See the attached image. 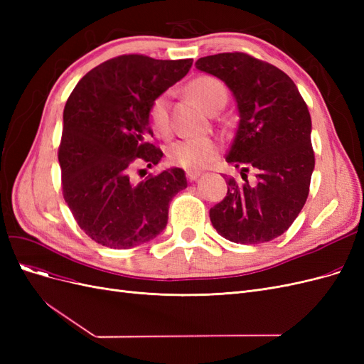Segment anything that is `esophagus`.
Here are the masks:
<instances>
[{
  "instance_id": "esophagus-1",
  "label": "esophagus",
  "mask_w": 364,
  "mask_h": 364,
  "mask_svg": "<svg viewBox=\"0 0 364 364\" xmlns=\"http://www.w3.org/2000/svg\"><path fill=\"white\" fill-rule=\"evenodd\" d=\"M199 176H200L199 171H186V179H188L190 182L196 181L197 178H199Z\"/></svg>"
}]
</instances>
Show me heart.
<instances>
[{
    "label": "heart",
    "instance_id": "obj_1",
    "mask_svg": "<svg viewBox=\"0 0 364 364\" xmlns=\"http://www.w3.org/2000/svg\"><path fill=\"white\" fill-rule=\"evenodd\" d=\"M190 92L206 111L217 102H226L223 83L211 75H200L190 83ZM150 127L158 136H168L170 121V94L164 92L151 102L149 109ZM220 153L218 141L213 138H185L174 141L167 149V159L171 165L186 170H200L211 164Z\"/></svg>",
    "mask_w": 364,
    "mask_h": 364
}]
</instances>
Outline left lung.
I'll return each instance as SVG.
<instances>
[{
	"instance_id": "left-lung-1",
	"label": "left lung",
	"mask_w": 364,
	"mask_h": 364,
	"mask_svg": "<svg viewBox=\"0 0 364 364\" xmlns=\"http://www.w3.org/2000/svg\"><path fill=\"white\" fill-rule=\"evenodd\" d=\"M196 68L223 80L238 109V129L226 156L245 183L228 179V194L209 211L223 238L240 245L282 235L304 208L314 170L311 117L290 77L246 53L200 58ZM257 171L249 186L245 171Z\"/></svg>"
}]
</instances>
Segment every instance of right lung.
<instances>
[{
  "mask_svg": "<svg viewBox=\"0 0 364 364\" xmlns=\"http://www.w3.org/2000/svg\"><path fill=\"white\" fill-rule=\"evenodd\" d=\"M193 59L124 54L91 70L63 109L59 146L63 199L95 243L130 249L167 226L173 197L186 188L182 168L132 182V165H156L164 153L147 141L151 102L186 75Z\"/></svg>",
  "mask_w": 364,
  "mask_h": 364,
  "instance_id": "obj_1",
  "label": "right lung"
}]
</instances>
